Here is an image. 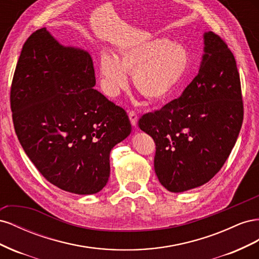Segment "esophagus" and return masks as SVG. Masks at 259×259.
Wrapping results in <instances>:
<instances>
[{"label":"esophagus","instance_id":"obj_1","mask_svg":"<svg viewBox=\"0 0 259 259\" xmlns=\"http://www.w3.org/2000/svg\"><path fill=\"white\" fill-rule=\"evenodd\" d=\"M128 116H130V120L133 126H137V121H138V116L136 114L135 111H128Z\"/></svg>","mask_w":259,"mask_h":259}]
</instances>
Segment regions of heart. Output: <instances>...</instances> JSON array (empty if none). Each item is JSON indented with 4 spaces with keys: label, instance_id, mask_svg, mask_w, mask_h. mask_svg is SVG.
<instances>
[{
    "label": "heart",
    "instance_id": "b5f03b06",
    "mask_svg": "<svg viewBox=\"0 0 259 259\" xmlns=\"http://www.w3.org/2000/svg\"><path fill=\"white\" fill-rule=\"evenodd\" d=\"M190 62L189 52L183 44L153 37L126 46L117 56L103 52L99 72L108 96L114 97L126 89L127 73H133L135 89L149 99L159 100L183 81Z\"/></svg>",
    "mask_w": 259,
    "mask_h": 259
}]
</instances>
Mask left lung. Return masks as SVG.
Wrapping results in <instances>:
<instances>
[{
  "instance_id": "left-lung-1",
  "label": "left lung",
  "mask_w": 259,
  "mask_h": 259,
  "mask_svg": "<svg viewBox=\"0 0 259 259\" xmlns=\"http://www.w3.org/2000/svg\"><path fill=\"white\" fill-rule=\"evenodd\" d=\"M203 38L197 76L179 98L138 121L154 140L155 174L170 192L190 190L213 178L228 159L243 122L233 54L211 31Z\"/></svg>"
}]
</instances>
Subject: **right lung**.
Returning <instances> with one entry per match:
<instances>
[{"label":"right lung","instance_id":"right-lung-1","mask_svg":"<svg viewBox=\"0 0 259 259\" xmlns=\"http://www.w3.org/2000/svg\"><path fill=\"white\" fill-rule=\"evenodd\" d=\"M95 84L89 52L42 28L23 44L11 90L15 132L31 162L54 186L82 195L107 185L111 149L132 132L124 109Z\"/></svg>","mask_w":259,"mask_h":259}]
</instances>
